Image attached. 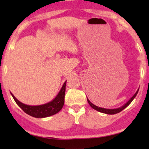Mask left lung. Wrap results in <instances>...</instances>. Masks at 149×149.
Segmentation results:
<instances>
[{
    "label": "left lung",
    "instance_id": "1",
    "mask_svg": "<svg viewBox=\"0 0 149 149\" xmlns=\"http://www.w3.org/2000/svg\"><path fill=\"white\" fill-rule=\"evenodd\" d=\"M138 91H139V89L137 90V91L135 92V94L134 95H133L132 97H131L130 99V100L128 101L127 103H125L124 104L123 106H122V107H119V108H117V109H104V108H102V107H98L97 106L95 105V104H93L92 103V102H90V101L88 100V98H87V100H88V102L89 104L90 105V107H91L92 109H94L96 111H100L101 113H106V114H111V115H113V114H116V113H118L122 111L124 109H125L126 107H128V106L130 104V103L132 102V100H134L135 98V97L136 96V95H137L138 93Z\"/></svg>",
    "mask_w": 149,
    "mask_h": 149
}]
</instances>
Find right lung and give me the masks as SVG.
Here are the masks:
<instances>
[{
	"mask_svg": "<svg viewBox=\"0 0 149 149\" xmlns=\"http://www.w3.org/2000/svg\"><path fill=\"white\" fill-rule=\"evenodd\" d=\"M66 83V81H65L64 85H62V88H61L60 91L59 92V93L57 94V95L54 100H52L48 103L42 104V105L31 106L23 104L21 102H19L11 92L10 93H11V95L13 96L17 104L26 113L31 116H33L34 118H42L49 117V116L54 115V114L60 111L61 109H62L64 104Z\"/></svg>",
	"mask_w": 149,
	"mask_h": 149,
	"instance_id": "add662e5",
	"label": "right lung"
}]
</instances>
